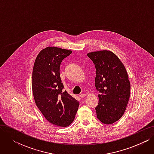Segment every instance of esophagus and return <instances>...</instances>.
Returning <instances> with one entry per match:
<instances>
[{
  "mask_svg": "<svg viewBox=\"0 0 154 154\" xmlns=\"http://www.w3.org/2000/svg\"><path fill=\"white\" fill-rule=\"evenodd\" d=\"M86 96V94H80V97L81 98H84V97H85Z\"/></svg>",
  "mask_w": 154,
  "mask_h": 154,
  "instance_id": "1",
  "label": "esophagus"
}]
</instances>
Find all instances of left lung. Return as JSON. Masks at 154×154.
<instances>
[{
	"label": "left lung",
	"instance_id": "8db88e82",
	"mask_svg": "<svg viewBox=\"0 0 154 154\" xmlns=\"http://www.w3.org/2000/svg\"><path fill=\"white\" fill-rule=\"evenodd\" d=\"M94 62L95 87L99 92L97 117L103 124H114L124 115L131 92L126 69L117 56L109 51L87 54Z\"/></svg>",
	"mask_w": 154,
	"mask_h": 154
}]
</instances>
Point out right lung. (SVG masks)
Listing matches in <instances>:
<instances>
[{"label": "right lung", "instance_id": "right-lung-1", "mask_svg": "<svg viewBox=\"0 0 154 154\" xmlns=\"http://www.w3.org/2000/svg\"><path fill=\"white\" fill-rule=\"evenodd\" d=\"M72 51L48 47L35 59L32 72V92L40 111L50 123L67 127L74 120L79 102L64 91L60 75L62 61Z\"/></svg>", "mask_w": 154, "mask_h": 154}]
</instances>
